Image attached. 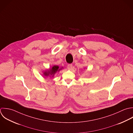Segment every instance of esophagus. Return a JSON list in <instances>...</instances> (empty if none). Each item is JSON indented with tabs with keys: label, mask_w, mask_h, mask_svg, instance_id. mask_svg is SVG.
I'll use <instances>...</instances> for the list:
<instances>
[{
	"label": "esophagus",
	"mask_w": 133,
	"mask_h": 133,
	"mask_svg": "<svg viewBox=\"0 0 133 133\" xmlns=\"http://www.w3.org/2000/svg\"><path fill=\"white\" fill-rule=\"evenodd\" d=\"M72 64H68V66H67V68L68 69L70 70L72 69Z\"/></svg>",
	"instance_id": "esophagus-1"
}]
</instances>
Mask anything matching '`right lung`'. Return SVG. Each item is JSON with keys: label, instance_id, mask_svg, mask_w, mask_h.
<instances>
[{"label": "right lung", "instance_id": "obj_1", "mask_svg": "<svg viewBox=\"0 0 133 133\" xmlns=\"http://www.w3.org/2000/svg\"><path fill=\"white\" fill-rule=\"evenodd\" d=\"M60 70V69H59V67L57 66H54L51 69H50V70H48V72H44V75L46 76H49L50 75L51 76H52V77L53 76V75L57 72L58 71Z\"/></svg>", "mask_w": 133, "mask_h": 133}]
</instances>
